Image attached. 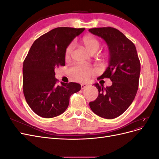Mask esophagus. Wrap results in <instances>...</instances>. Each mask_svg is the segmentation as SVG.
<instances>
[{
	"label": "esophagus",
	"instance_id": "34e87169",
	"mask_svg": "<svg viewBox=\"0 0 159 159\" xmlns=\"http://www.w3.org/2000/svg\"><path fill=\"white\" fill-rule=\"evenodd\" d=\"M88 86V85L87 84H81V89H85L86 87H87Z\"/></svg>",
	"mask_w": 159,
	"mask_h": 159
}]
</instances>
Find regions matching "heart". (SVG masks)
I'll use <instances>...</instances> for the list:
<instances>
[{
    "mask_svg": "<svg viewBox=\"0 0 159 159\" xmlns=\"http://www.w3.org/2000/svg\"><path fill=\"white\" fill-rule=\"evenodd\" d=\"M83 44L85 49L91 54L97 52L101 45L99 41L97 38L91 36L84 37L83 38ZM74 43L72 42L67 47L65 52L66 59H68L70 57L74 48ZM70 74L75 80L81 81V82H85V81H88L91 75L94 74V70L92 68L87 66L77 65L70 68Z\"/></svg>",
    "mask_w": 159,
    "mask_h": 159,
    "instance_id": "obj_1",
    "label": "heart"
}]
</instances>
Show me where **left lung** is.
<instances>
[{
  "label": "left lung",
  "instance_id": "8db88e82",
  "mask_svg": "<svg viewBox=\"0 0 159 159\" xmlns=\"http://www.w3.org/2000/svg\"><path fill=\"white\" fill-rule=\"evenodd\" d=\"M89 31L105 41L109 50V64L98 80L109 78L112 85L104 88L96 83L98 98L89 102L92 111L105 119H114L123 114L131 105L137 94L141 63L136 47L116 28L103 27Z\"/></svg>",
  "mask_w": 159,
  "mask_h": 159
}]
</instances>
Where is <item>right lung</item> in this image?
Listing matches in <instances>:
<instances>
[{
	"label": "right lung",
	"mask_w": 159,
	"mask_h": 159,
	"mask_svg": "<svg viewBox=\"0 0 159 159\" xmlns=\"http://www.w3.org/2000/svg\"><path fill=\"white\" fill-rule=\"evenodd\" d=\"M85 28L58 27L33 43L23 63V92L27 103L39 116L52 118L68 108L70 96L81 89L78 83L61 82L55 78L56 68L65 66V52Z\"/></svg>",
	"instance_id": "right-lung-1"
}]
</instances>
